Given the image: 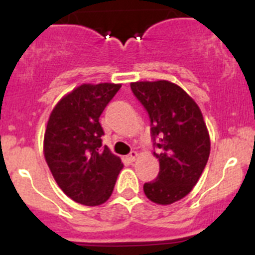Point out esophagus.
I'll list each match as a JSON object with an SVG mask.
<instances>
[{
    "label": "esophagus",
    "instance_id": "esophagus-1",
    "mask_svg": "<svg viewBox=\"0 0 255 255\" xmlns=\"http://www.w3.org/2000/svg\"><path fill=\"white\" fill-rule=\"evenodd\" d=\"M136 157H138V153L135 152V150H131V152L129 153V155H128V159H129V161H135V159H136Z\"/></svg>",
    "mask_w": 255,
    "mask_h": 255
}]
</instances>
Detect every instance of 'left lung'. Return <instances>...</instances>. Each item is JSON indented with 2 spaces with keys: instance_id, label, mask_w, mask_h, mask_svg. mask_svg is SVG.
Instances as JSON below:
<instances>
[{
  "instance_id": "8db88e82",
  "label": "left lung",
  "mask_w": 255,
  "mask_h": 255,
  "mask_svg": "<svg viewBox=\"0 0 255 255\" xmlns=\"http://www.w3.org/2000/svg\"><path fill=\"white\" fill-rule=\"evenodd\" d=\"M150 120V135L159 161L154 181L143 186L148 199L171 204L191 191L206 167L211 141L197 103L167 80L130 84Z\"/></svg>"
}]
</instances>
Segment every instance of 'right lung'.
Segmentation results:
<instances>
[{"mask_svg":"<svg viewBox=\"0 0 255 255\" xmlns=\"http://www.w3.org/2000/svg\"><path fill=\"white\" fill-rule=\"evenodd\" d=\"M121 84H83L53 108L44 132V157L57 185L76 203L100 206L111 197L123 163L102 147L100 116Z\"/></svg>","mask_w":255,"mask_h":255,"instance_id":"obj_1","label":"right lung"}]
</instances>
